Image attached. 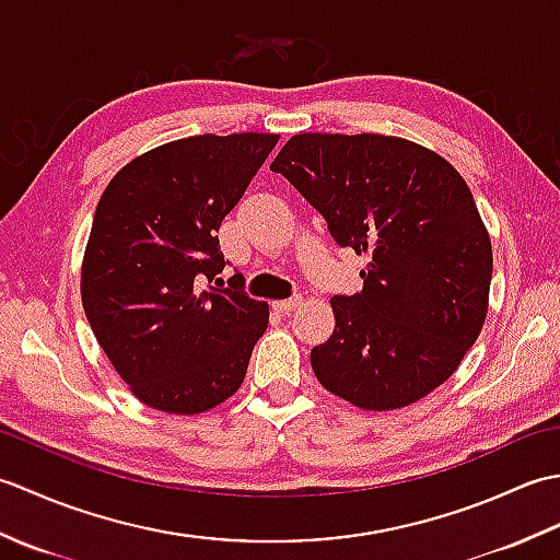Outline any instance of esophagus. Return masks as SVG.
<instances>
[{"instance_id": "1", "label": "esophagus", "mask_w": 560, "mask_h": 560, "mask_svg": "<svg viewBox=\"0 0 560 560\" xmlns=\"http://www.w3.org/2000/svg\"><path fill=\"white\" fill-rule=\"evenodd\" d=\"M303 303V295H293V299H287V301H273V311L279 313H291L295 311Z\"/></svg>"}]
</instances>
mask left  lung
Here are the masks:
<instances>
[{
	"instance_id": "left-lung-1",
	"label": "left lung",
	"mask_w": 560,
	"mask_h": 560,
	"mask_svg": "<svg viewBox=\"0 0 560 560\" xmlns=\"http://www.w3.org/2000/svg\"><path fill=\"white\" fill-rule=\"evenodd\" d=\"M271 171L368 255L363 291L329 301L335 331L311 351L319 385L365 411L431 395L489 313L493 249L467 183L440 153L385 135H293Z\"/></svg>"
}]
</instances>
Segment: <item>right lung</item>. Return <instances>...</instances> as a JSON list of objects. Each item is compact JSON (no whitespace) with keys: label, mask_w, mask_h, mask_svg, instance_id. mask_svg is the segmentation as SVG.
Here are the masks:
<instances>
[{"label":"right lung","mask_w":560,"mask_h":560,"mask_svg":"<svg viewBox=\"0 0 560 560\" xmlns=\"http://www.w3.org/2000/svg\"><path fill=\"white\" fill-rule=\"evenodd\" d=\"M277 141L265 132L175 139L105 187L81 261V303L117 375L151 409L205 413L243 385L269 305L205 283L225 267L221 221Z\"/></svg>","instance_id":"right-lung-1"}]
</instances>
